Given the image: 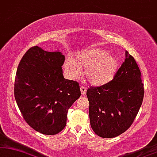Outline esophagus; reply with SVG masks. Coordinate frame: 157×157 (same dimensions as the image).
I'll return each instance as SVG.
<instances>
[{
	"instance_id": "esophagus-1",
	"label": "esophagus",
	"mask_w": 157,
	"mask_h": 157,
	"mask_svg": "<svg viewBox=\"0 0 157 157\" xmlns=\"http://www.w3.org/2000/svg\"><path fill=\"white\" fill-rule=\"evenodd\" d=\"M80 91H81V93H82V96H85V95L86 94L87 89H86V88H85V87L81 86V87H80Z\"/></svg>"
}]
</instances>
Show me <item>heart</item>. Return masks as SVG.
<instances>
[{
    "instance_id": "obj_1",
    "label": "heart",
    "mask_w": 157,
    "mask_h": 157,
    "mask_svg": "<svg viewBox=\"0 0 157 157\" xmlns=\"http://www.w3.org/2000/svg\"><path fill=\"white\" fill-rule=\"evenodd\" d=\"M64 67L72 78L79 77L85 69V78L91 85L102 86L114 78L118 68V61L103 49L91 48L77 53L75 58L69 57Z\"/></svg>"
}]
</instances>
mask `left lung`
Here are the masks:
<instances>
[{
	"instance_id": "left-lung-1",
	"label": "left lung",
	"mask_w": 157,
	"mask_h": 157,
	"mask_svg": "<svg viewBox=\"0 0 157 157\" xmlns=\"http://www.w3.org/2000/svg\"><path fill=\"white\" fill-rule=\"evenodd\" d=\"M144 96L141 73L133 57L125 51V59L113 80L87 90L90 125L104 138L120 136L131 126Z\"/></svg>"
}]
</instances>
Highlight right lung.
<instances>
[{"instance_id": "add662e5", "label": "right lung", "mask_w": 157, "mask_h": 157, "mask_svg": "<svg viewBox=\"0 0 157 157\" xmlns=\"http://www.w3.org/2000/svg\"><path fill=\"white\" fill-rule=\"evenodd\" d=\"M65 56L32 47L21 58L14 83V97L27 124L44 135H56L67 124L69 109L80 97L79 83L62 74Z\"/></svg>"}]
</instances>
